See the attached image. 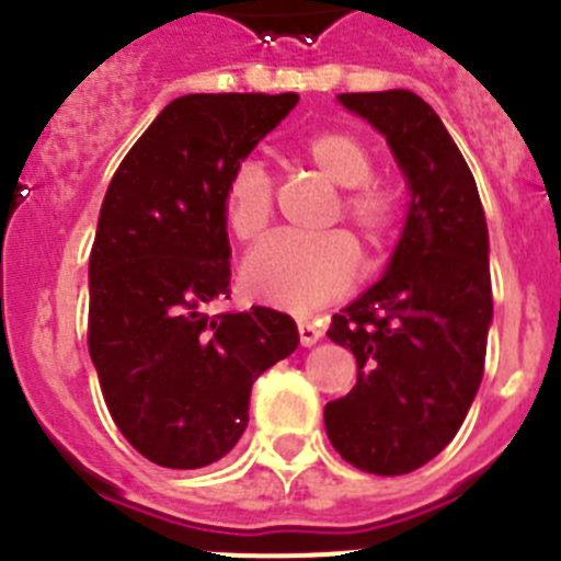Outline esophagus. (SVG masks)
Segmentation results:
<instances>
[{"mask_svg": "<svg viewBox=\"0 0 561 561\" xmlns=\"http://www.w3.org/2000/svg\"><path fill=\"white\" fill-rule=\"evenodd\" d=\"M297 334H300V345H314L320 336H323V329H320V323H314V320H297Z\"/></svg>", "mask_w": 561, "mask_h": 561, "instance_id": "34e87169", "label": "esophagus"}]
</instances>
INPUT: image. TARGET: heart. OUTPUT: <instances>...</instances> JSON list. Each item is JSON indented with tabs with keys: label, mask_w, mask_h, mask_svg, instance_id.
I'll return each mask as SVG.
<instances>
[{
	"label": "heart",
	"mask_w": 561,
	"mask_h": 561,
	"mask_svg": "<svg viewBox=\"0 0 561 561\" xmlns=\"http://www.w3.org/2000/svg\"><path fill=\"white\" fill-rule=\"evenodd\" d=\"M304 157L325 182L342 187L331 221L345 219L370 247H385L401 225V196L388 182L374 180V157L351 131H317ZM227 230L252 244L264 238L275 216V182L255 160H241L221 193ZM359 272V250L348 232L275 236L244 261L241 284L255 300L286 311H314L348 291Z\"/></svg>",
	"instance_id": "heart-1"
}]
</instances>
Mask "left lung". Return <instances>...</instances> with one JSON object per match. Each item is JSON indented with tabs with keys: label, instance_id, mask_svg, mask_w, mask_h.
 I'll use <instances>...</instances> for the list:
<instances>
[{
	"label": "left lung",
	"instance_id": "obj_1",
	"mask_svg": "<svg viewBox=\"0 0 561 561\" xmlns=\"http://www.w3.org/2000/svg\"><path fill=\"white\" fill-rule=\"evenodd\" d=\"M340 103L385 134L413 199L388 272L331 317L356 385L325 404V433L362 472L408 474L455 438L483 379L489 230L472 171L430 103L408 89Z\"/></svg>",
	"mask_w": 561,
	"mask_h": 561
}]
</instances>
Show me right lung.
Returning <instances> with one entry per match:
<instances>
[{"instance_id": "add662e5", "label": "right lung", "mask_w": 561, "mask_h": 561, "mask_svg": "<svg viewBox=\"0 0 561 561\" xmlns=\"http://www.w3.org/2000/svg\"><path fill=\"white\" fill-rule=\"evenodd\" d=\"M297 101L176 98L108 182L89 255V356L117 430L157 466L225 458L250 421L252 381L300 342L266 306L205 314L230 300L227 176Z\"/></svg>"}]
</instances>
